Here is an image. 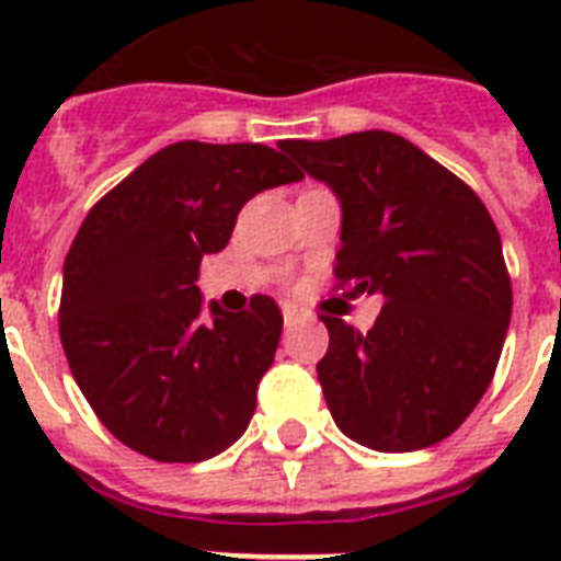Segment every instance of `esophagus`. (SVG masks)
<instances>
[{
	"label": "esophagus",
	"mask_w": 561,
	"mask_h": 561,
	"mask_svg": "<svg viewBox=\"0 0 561 561\" xmlns=\"http://www.w3.org/2000/svg\"><path fill=\"white\" fill-rule=\"evenodd\" d=\"M282 317H285V325H288V329H290V325L299 323V317H302V314H299L297 308L285 302V306H282Z\"/></svg>",
	"instance_id": "34e87169"
}]
</instances>
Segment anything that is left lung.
I'll list each match as a JSON object with an SVG mask.
<instances>
[{"label":"left lung","instance_id":"8db88e82","mask_svg":"<svg viewBox=\"0 0 561 561\" xmlns=\"http://www.w3.org/2000/svg\"><path fill=\"white\" fill-rule=\"evenodd\" d=\"M341 203L337 279L381 294L367 334L323 317L334 425L373 451L436 445L483 399L513 317L495 220L462 180L387 130L282 145Z\"/></svg>","mask_w":561,"mask_h":561}]
</instances>
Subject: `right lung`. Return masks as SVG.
Wrapping results in <instances>:
<instances>
[{
    "label": "right lung",
    "mask_w": 561,
    "mask_h": 561,
    "mask_svg": "<svg viewBox=\"0 0 561 561\" xmlns=\"http://www.w3.org/2000/svg\"><path fill=\"white\" fill-rule=\"evenodd\" d=\"M306 174L259 142H174L104 194L64 262L60 341L101 425L160 462L227 451L255 413L282 311L203 302L197 267L229 244L241 206Z\"/></svg>",
    "instance_id": "obj_1"
}]
</instances>
